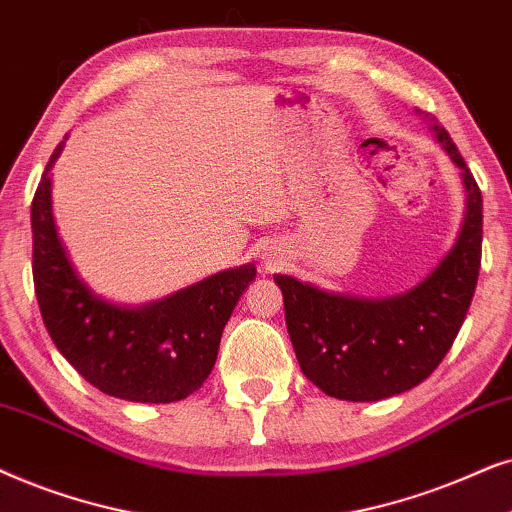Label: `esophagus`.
Listing matches in <instances>:
<instances>
[{"instance_id": "obj_1", "label": "esophagus", "mask_w": 512, "mask_h": 512, "mask_svg": "<svg viewBox=\"0 0 512 512\" xmlns=\"http://www.w3.org/2000/svg\"><path fill=\"white\" fill-rule=\"evenodd\" d=\"M267 264H271V262H267Z\"/></svg>"}]
</instances>
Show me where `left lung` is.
I'll use <instances>...</instances> for the list:
<instances>
[{"label": "left lung", "mask_w": 512, "mask_h": 512, "mask_svg": "<svg viewBox=\"0 0 512 512\" xmlns=\"http://www.w3.org/2000/svg\"><path fill=\"white\" fill-rule=\"evenodd\" d=\"M428 121L438 145L461 170L466 192L461 231L438 267L407 292L379 299L327 292L292 276H274L283 292L285 325L299 367L330 398L374 403L431 377L452 349L478 285L480 187L449 133Z\"/></svg>", "instance_id": "1"}]
</instances>
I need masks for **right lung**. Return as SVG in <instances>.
<instances>
[{
	"instance_id": "right-lung-1",
	"label": "right lung",
	"mask_w": 512,
	"mask_h": 512,
	"mask_svg": "<svg viewBox=\"0 0 512 512\" xmlns=\"http://www.w3.org/2000/svg\"><path fill=\"white\" fill-rule=\"evenodd\" d=\"M65 140L32 199V274L46 330L67 363L102 393L156 405L187 398L213 370L222 330L255 278V264L217 271L140 306L100 297L74 269L53 217L51 168Z\"/></svg>"
}]
</instances>
